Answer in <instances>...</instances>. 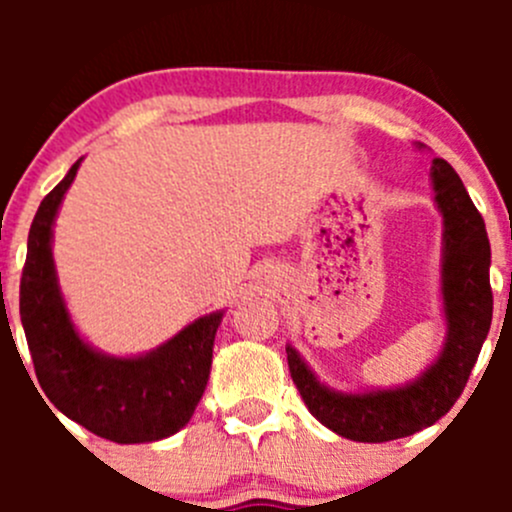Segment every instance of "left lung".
<instances>
[{"mask_svg":"<svg viewBox=\"0 0 512 512\" xmlns=\"http://www.w3.org/2000/svg\"><path fill=\"white\" fill-rule=\"evenodd\" d=\"M436 203L443 215V309L448 337L436 364L414 384L371 394H337L319 384L299 354L287 347L294 386L312 416L339 436L359 443H384L411 436L446 416L468 384L471 369L493 319L490 242L485 223L443 158L431 168Z\"/></svg>","mask_w":512,"mask_h":512,"instance_id":"left-lung-1","label":"left lung"}]
</instances>
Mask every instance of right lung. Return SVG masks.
Instances as JSON below:
<instances>
[{"label":"right lung","instance_id":"add662e5","mask_svg":"<svg viewBox=\"0 0 512 512\" xmlns=\"http://www.w3.org/2000/svg\"><path fill=\"white\" fill-rule=\"evenodd\" d=\"M79 165L81 158L41 200L29 230L19 314L36 379L61 414L96 436L116 443L160 441L190 421L203 396L223 312L195 319L156 352L136 359L98 354L79 337L51 257V225Z\"/></svg>","mask_w":512,"mask_h":512}]
</instances>
